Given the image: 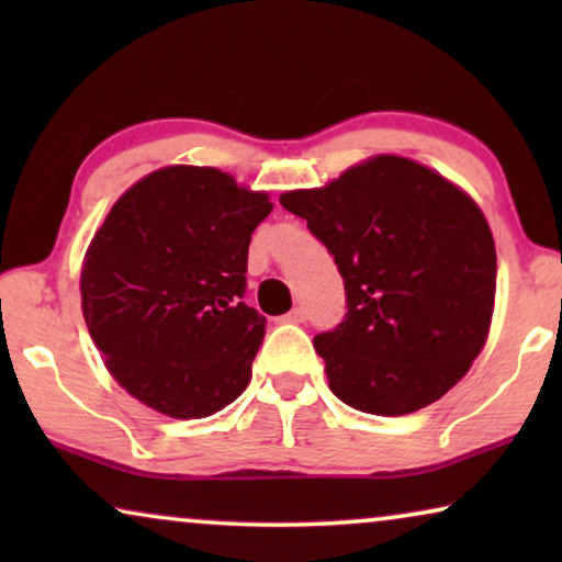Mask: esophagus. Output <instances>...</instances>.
Listing matches in <instances>:
<instances>
[{
  "mask_svg": "<svg viewBox=\"0 0 562 562\" xmlns=\"http://www.w3.org/2000/svg\"><path fill=\"white\" fill-rule=\"evenodd\" d=\"M283 319L294 322V325H302V322H306V310L304 306H294V310H291Z\"/></svg>",
  "mask_w": 562,
  "mask_h": 562,
  "instance_id": "esophagus-1",
  "label": "esophagus"
}]
</instances>
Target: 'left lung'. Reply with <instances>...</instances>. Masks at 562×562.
<instances>
[{
    "instance_id": "left-lung-1",
    "label": "left lung",
    "mask_w": 562,
    "mask_h": 562,
    "mask_svg": "<svg viewBox=\"0 0 562 562\" xmlns=\"http://www.w3.org/2000/svg\"><path fill=\"white\" fill-rule=\"evenodd\" d=\"M335 256L348 312L314 337L333 394L402 417L437 402L483 350L496 248L479 204L398 156L352 166L322 189L281 194Z\"/></svg>"
}]
</instances>
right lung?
<instances>
[{
    "label": "right lung",
    "instance_id": "add662e5",
    "mask_svg": "<svg viewBox=\"0 0 562 562\" xmlns=\"http://www.w3.org/2000/svg\"><path fill=\"white\" fill-rule=\"evenodd\" d=\"M273 204L217 168L168 166L130 187L81 268L106 368L173 419L225 409L250 383L266 317L243 302L250 235Z\"/></svg>",
    "mask_w": 562,
    "mask_h": 562
}]
</instances>
